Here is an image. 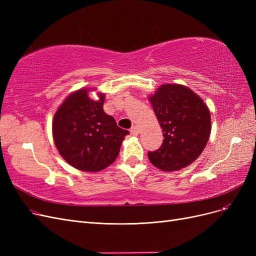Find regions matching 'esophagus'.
Here are the masks:
<instances>
[{"instance_id":"1","label":"esophagus","mask_w":256,"mask_h":256,"mask_svg":"<svg viewBox=\"0 0 256 256\" xmlns=\"http://www.w3.org/2000/svg\"><path fill=\"white\" fill-rule=\"evenodd\" d=\"M138 132H140V130H138V128L136 126L131 127V129H130V134H132V136H138Z\"/></svg>"}]
</instances>
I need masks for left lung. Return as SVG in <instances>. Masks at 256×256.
Listing matches in <instances>:
<instances>
[{
  "instance_id": "8db88e82",
  "label": "left lung",
  "mask_w": 256,
  "mask_h": 256,
  "mask_svg": "<svg viewBox=\"0 0 256 256\" xmlns=\"http://www.w3.org/2000/svg\"><path fill=\"white\" fill-rule=\"evenodd\" d=\"M164 132L160 148L148 152L152 164L162 171H177L191 164L210 136L207 106L188 88L164 84L150 98Z\"/></svg>"
}]
</instances>
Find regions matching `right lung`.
<instances>
[{
  "mask_svg": "<svg viewBox=\"0 0 256 256\" xmlns=\"http://www.w3.org/2000/svg\"><path fill=\"white\" fill-rule=\"evenodd\" d=\"M104 96L92 102L86 90L69 95L54 115V143L60 156L74 168L98 172L118 158L129 131L118 126L104 111Z\"/></svg>",
  "mask_w": 256,
  "mask_h": 256,
  "instance_id": "1",
  "label": "right lung"
}]
</instances>
